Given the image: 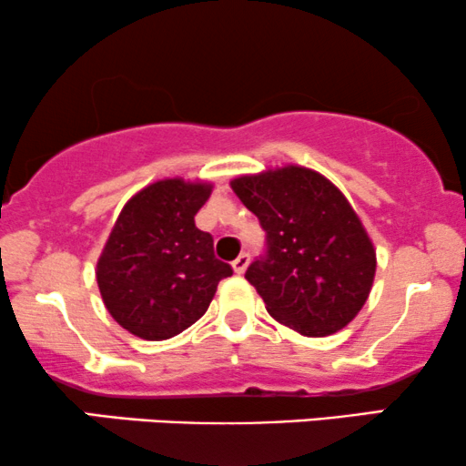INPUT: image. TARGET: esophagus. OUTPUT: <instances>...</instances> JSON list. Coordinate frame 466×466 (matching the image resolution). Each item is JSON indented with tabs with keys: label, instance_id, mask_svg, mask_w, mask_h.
<instances>
[{
	"label": "esophagus",
	"instance_id": "34e87169",
	"mask_svg": "<svg viewBox=\"0 0 466 466\" xmlns=\"http://www.w3.org/2000/svg\"><path fill=\"white\" fill-rule=\"evenodd\" d=\"M248 263H250V255H248V252H242V255H239L238 259L233 261L235 274H244L246 268H248Z\"/></svg>",
	"mask_w": 466,
	"mask_h": 466
}]
</instances>
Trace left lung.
Returning <instances> with one entry per match:
<instances>
[{
    "label": "left lung",
    "mask_w": 466,
    "mask_h": 466,
    "mask_svg": "<svg viewBox=\"0 0 466 466\" xmlns=\"http://www.w3.org/2000/svg\"><path fill=\"white\" fill-rule=\"evenodd\" d=\"M231 187L266 231V255L246 280L268 313L304 337L348 326L370 298L376 250L341 189L302 166L238 177Z\"/></svg>",
    "instance_id": "obj_1"
}]
</instances>
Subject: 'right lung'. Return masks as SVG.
Segmentation results:
<instances>
[{"mask_svg": "<svg viewBox=\"0 0 466 466\" xmlns=\"http://www.w3.org/2000/svg\"><path fill=\"white\" fill-rule=\"evenodd\" d=\"M211 183L155 181L131 197L96 261L103 304L131 335L164 341L209 309L218 283L233 269L214 255V238L194 216Z\"/></svg>", "mask_w": 466, "mask_h": 466, "instance_id": "right-lung-1", "label": "right lung"}]
</instances>
